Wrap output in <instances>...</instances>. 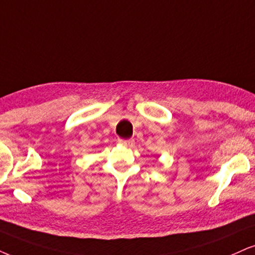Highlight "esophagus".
Listing matches in <instances>:
<instances>
[{"instance_id":"esophagus-1","label":"esophagus","mask_w":255,"mask_h":255,"mask_svg":"<svg viewBox=\"0 0 255 255\" xmlns=\"http://www.w3.org/2000/svg\"><path fill=\"white\" fill-rule=\"evenodd\" d=\"M119 144H121V145H123V146H133V144H134V140L133 139H121L119 140Z\"/></svg>"}]
</instances>
